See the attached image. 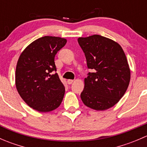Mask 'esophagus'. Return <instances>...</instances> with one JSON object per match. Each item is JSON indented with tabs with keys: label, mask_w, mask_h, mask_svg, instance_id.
Returning a JSON list of instances; mask_svg holds the SVG:
<instances>
[{
	"label": "esophagus",
	"mask_w": 147,
	"mask_h": 147,
	"mask_svg": "<svg viewBox=\"0 0 147 147\" xmlns=\"http://www.w3.org/2000/svg\"><path fill=\"white\" fill-rule=\"evenodd\" d=\"M73 81H74L73 80H67V83H68V84H71L72 82H73Z\"/></svg>",
	"instance_id": "34e87169"
}]
</instances>
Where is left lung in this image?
<instances>
[{
  "mask_svg": "<svg viewBox=\"0 0 147 147\" xmlns=\"http://www.w3.org/2000/svg\"><path fill=\"white\" fill-rule=\"evenodd\" d=\"M89 72L80 94L83 103L95 110H105L119 101L130 81V69L117 42L99 35L79 38Z\"/></svg>",
  "mask_w": 147,
  "mask_h": 147,
  "instance_id": "obj_1",
  "label": "left lung"
}]
</instances>
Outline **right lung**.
Wrapping results in <instances>:
<instances>
[{
    "mask_svg": "<svg viewBox=\"0 0 147 147\" xmlns=\"http://www.w3.org/2000/svg\"><path fill=\"white\" fill-rule=\"evenodd\" d=\"M67 40L44 36L25 49L18 60L16 85L19 94L32 109L48 112L57 109L65 94V86L56 71L55 56Z\"/></svg>",
    "mask_w": 147,
    "mask_h": 147,
    "instance_id": "obj_1",
    "label": "right lung"
}]
</instances>
